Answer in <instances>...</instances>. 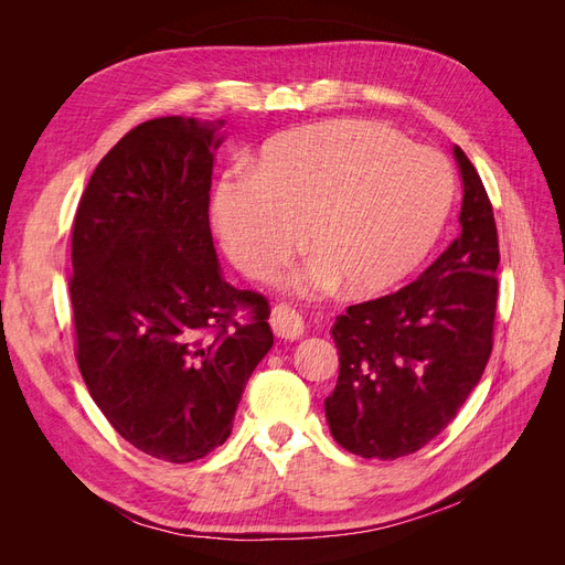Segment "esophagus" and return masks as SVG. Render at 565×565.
Returning a JSON list of instances; mask_svg holds the SVG:
<instances>
[{"mask_svg":"<svg viewBox=\"0 0 565 565\" xmlns=\"http://www.w3.org/2000/svg\"><path fill=\"white\" fill-rule=\"evenodd\" d=\"M270 328L280 339H299L303 334V318L295 309L280 303L270 313Z\"/></svg>","mask_w":565,"mask_h":565,"instance_id":"1","label":"esophagus"}]
</instances>
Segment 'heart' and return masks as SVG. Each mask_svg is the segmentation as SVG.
Listing matches in <instances>:
<instances>
[{
	"instance_id": "1",
	"label": "heart",
	"mask_w": 565,
	"mask_h": 565,
	"mask_svg": "<svg viewBox=\"0 0 565 565\" xmlns=\"http://www.w3.org/2000/svg\"><path fill=\"white\" fill-rule=\"evenodd\" d=\"M450 162L365 119H337L270 139L252 172L216 185L214 228L231 264L268 280L306 241L318 254L287 280L299 297L347 282L380 295L405 280L446 224Z\"/></svg>"
}]
</instances>
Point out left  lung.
I'll list each match as a JSON object with an SVG mask.
<instances>
[{
    "label": "left lung",
    "mask_w": 565,
    "mask_h": 565,
    "mask_svg": "<svg viewBox=\"0 0 565 565\" xmlns=\"http://www.w3.org/2000/svg\"><path fill=\"white\" fill-rule=\"evenodd\" d=\"M459 235L422 276L337 316L339 380L324 417L365 459L417 452L455 419L488 365L498 309V228L481 177L459 146Z\"/></svg>",
    "instance_id": "1"
}]
</instances>
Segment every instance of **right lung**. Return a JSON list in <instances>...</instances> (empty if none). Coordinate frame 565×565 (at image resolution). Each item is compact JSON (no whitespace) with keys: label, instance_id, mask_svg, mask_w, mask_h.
I'll return each instance as SVG.
<instances>
[{"label":"right lung","instance_id":"obj_1","mask_svg":"<svg viewBox=\"0 0 565 565\" xmlns=\"http://www.w3.org/2000/svg\"><path fill=\"white\" fill-rule=\"evenodd\" d=\"M224 119L156 117L122 136L84 188L73 226L77 365L113 429L174 461L231 436L273 347L268 301L224 280L210 231ZM243 305L247 326L232 320Z\"/></svg>","mask_w":565,"mask_h":565}]
</instances>
